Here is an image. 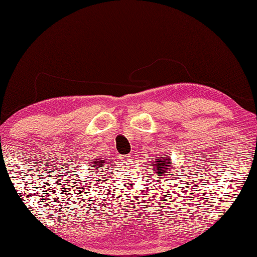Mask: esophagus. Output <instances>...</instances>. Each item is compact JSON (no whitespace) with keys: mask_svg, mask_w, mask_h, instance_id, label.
Segmentation results:
<instances>
[{"mask_svg":"<svg viewBox=\"0 0 257 257\" xmlns=\"http://www.w3.org/2000/svg\"><path fill=\"white\" fill-rule=\"evenodd\" d=\"M130 159V156L129 155H122V156H120V160L121 161H127V160H129Z\"/></svg>","mask_w":257,"mask_h":257,"instance_id":"1","label":"esophagus"}]
</instances>
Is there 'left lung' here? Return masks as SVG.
I'll return each instance as SVG.
<instances>
[{
  "mask_svg": "<svg viewBox=\"0 0 257 257\" xmlns=\"http://www.w3.org/2000/svg\"><path fill=\"white\" fill-rule=\"evenodd\" d=\"M171 158L168 155L166 157H158L155 161H152V171L161 176L160 178L167 177V174L171 171Z\"/></svg>",
  "mask_w": 257,
  "mask_h": 257,
  "instance_id": "obj_1",
  "label": "left lung"
}]
</instances>
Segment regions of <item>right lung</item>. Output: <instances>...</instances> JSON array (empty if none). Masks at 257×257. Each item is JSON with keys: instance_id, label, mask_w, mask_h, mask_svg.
Instances as JSON below:
<instances>
[{"instance_id": "1", "label": "right lung", "mask_w": 257, "mask_h": 257, "mask_svg": "<svg viewBox=\"0 0 257 257\" xmlns=\"http://www.w3.org/2000/svg\"><path fill=\"white\" fill-rule=\"evenodd\" d=\"M107 160V159H106ZM106 160H102L101 158H99V159H95V161H91L90 163H91V166H92V170H97V172H99L98 170H99V168H101L102 166H105L106 165ZM106 167V166H105ZM88 170H90V168L88 169ZM94 172V171H92ZM95 174V173H94ZM99 174V173H98Z\"/></svg>"}]
</instances>
